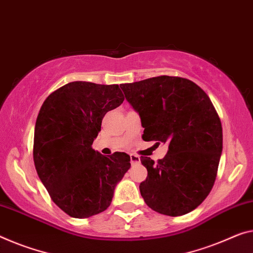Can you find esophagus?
Instances as JSON below:
<instances>
[{"mask_svg": "<svg viewBox=\"0 0 253 253\" xmlns=\"http://www.w3.org/2000/svg\"><path fill=\"white\" fill-rule=\"evenodd\" d=\"M130 159H131V163L132 164H138V163H140V158L139 156H137V155H130Z\"/></svg>", "mask_w": 253, "mask_h": 253, "instance_id": "esophagus-1", "label": "esophagus"}]
</instances>
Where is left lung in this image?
<instances>
[{
  "instance_id": "1",
  "label": "left lung",
  "mask_w": 253,
  "mask_h": 253,
  "mask_svg": "<svg viewBox=\"0 0 253 253\" xmlns=\"http://www.w3.org/2000/svg\"><path fill=\"white\" fill-rule=\"evenodd\" d=\"M120 87L140 116L143 140L169 145L157 164L140 158L148 170L139 185L143 200L163 215L192 211L212 189L223 150L221 123L211 100L191 80L178 77H155Z\"/></svg>"
}]
</instances>
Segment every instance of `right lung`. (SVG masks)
I'll list each match as a JSON object with an SVG mask.
<instances>
[{
    "mask_svg": "<svg viewBox=\"0 0 253 253\" xmlns=\"http://www.w3.org/2000/svg\"><path fill=\"white\" fill-rule=\"evenodd\" d=\"M119 84L73 81L52 92L38 113L34 163L56 206L75 218L110 207L115 186L130 169V156L92 149L102 120L123 103Z\"/></svg>",
    "mask_w": 253,
    "mask_h": 253,
    "instance_id": "right-lung-1",
    "label": "right lung"
}]
</instances>
